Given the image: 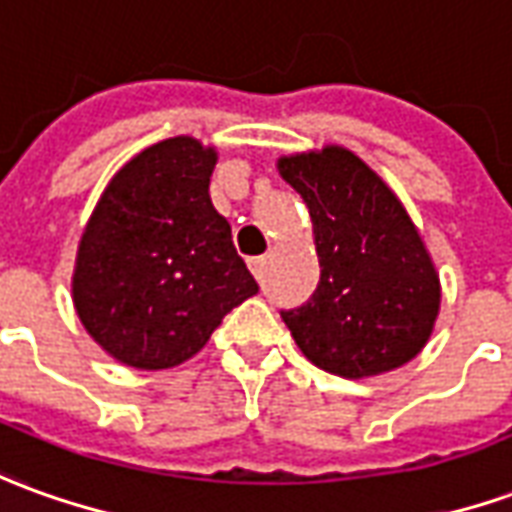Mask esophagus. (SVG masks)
Returning a JSON list of instances; mask_svg holds the SVG:
<instances>
[{
	"label": "esophagus",
	"instance_id": "esophagus-1",
	"mask_svg": "<svg viewBox=\"0 0 512 512\" xmlns=\"http://www.w3.org/2000/svg\"><path fill=\"white\" fill-rule=\"evenodd\" d=\"M266 263V257H252V260H249V271L255 274V280H263V277H266Z\"/></svg>",
	"mask_w": 512,
	"mask_h": 512
}]
</instances>
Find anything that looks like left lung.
Here are the masks:
<instances>
[{
	"label": "left lung",
	"mask_w": 512,
	"mask_h": 512,
	"mask_svg": "<svg viewBox=\"0 0 512 512\" xmlns=\"http://www.w3.org/2000/svg\"><path fill=\"white\" fill-rule=\"evenodd\" d=\"M277 171L307 205L321 266L307 305L282 310L302 355L346 380L410 363L430 341L441 280L399 196L343 146L285 155Z\"/></svg>",
	"instance_id": "1"
}]
</instances>
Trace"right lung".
Here are the masks:
<instances>
[{"label": "right lung", "mask_w": 512, "mask_h": 512, "mask_svg": "<svg viewBox=\"0 0 512 512\" xmlns=\"http://www.w3.org/2000/svg\"><path fill=\"white\" fill-rule=\"evenodd\" d=\"M216 160L219 152L191 135L146 146L113 174L82 230L74 310L124 366H180L257 293L210 202Z\"/></svg>", "instance_id": "right-lung-1"}]
</instances>
